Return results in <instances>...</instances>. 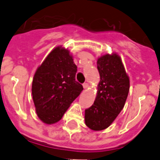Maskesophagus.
<instances>
[{
  "mask_svg": "<svg viewBox=\"0 0 160 160\" xmlns=\"http://www.w3.org/2000/svg\"><path fill=\"white\" fill-rule=\"evenodd\" d=\"M83 88L84 89H87V88H88V87H89V85H88V83H84L83 84Z\"/></svg>",
  "mask_w": 160,
  "mask_h": 160,
  "instance_id": "esophagus-1",
  "label": "esophagus"
}]
</instances>
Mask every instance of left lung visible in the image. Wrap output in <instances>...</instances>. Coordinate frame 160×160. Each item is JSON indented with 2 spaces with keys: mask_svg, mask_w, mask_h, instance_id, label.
Masks as SVG:
<instances>
[{
  "mask_svg": "<svg viewBox=\"0 0 160 160\" xmlns=\"http://www.w3.org/2000/svg\"><path fill=\"white\" fill-rule=\"evenodd\" d=\"M100 80L95 100L85 110V124L94 131L106 129L125 106L129 92V77L117 53H107L97 60Z\"/></svg>",
  "mask_w": 160,
  "mask_h": 160,
  "instance_id": "8db88e82",
  "label": "left lung"
}]
</instances>
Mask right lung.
<instances>
[{
	"label": "right lung",
	"mask_w": 160,
	"mask_h": 160,
	"mask_svg": "<svg viewBox=\"0 0 160 160\" xmlns=\"http://www.w3.org/2000/svg\"><path fill=\"white\" fill-rule=\"evenodd\" d=\"M77 67L68 48L56 46L35 71L33 101L38 118L45 124L59 122L83 90L76 80Z\"/></svg>",
	"instance_id": "1"
}]
</instances>
